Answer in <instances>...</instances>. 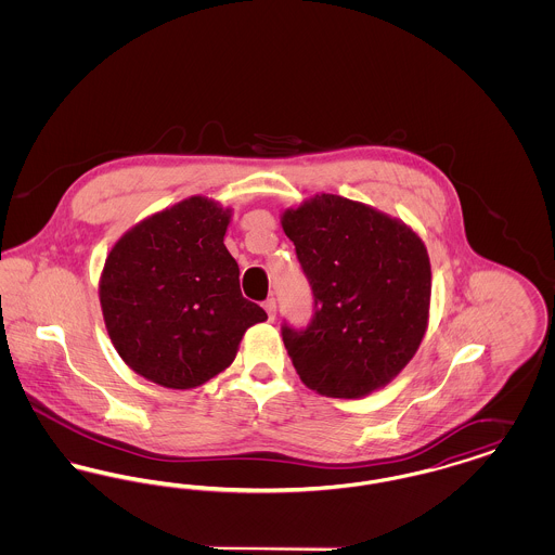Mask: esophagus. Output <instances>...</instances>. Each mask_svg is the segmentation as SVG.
<instances>
[{
  "label": "esophagus",
  "instance_id": "1",
  "mask_svg": "<svg viewBox=\"0 0 555 555\" xmlns=\"http://www.w3.org/2000/svg\"><path fill=\"white\" fill-rule=\"evenodd\" d=\"M264 310L266 314H268V318L272 320V318H274V314H276V299H274V297H268V299H266Z\"/></svg>",
  "mask_w": 555,
  "mask_h": 555
}]
</instances>
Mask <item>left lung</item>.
Masks as SVG:
<instances>
[{
    "label": "left lung",
    "instance_id": "8db88e82",
    "mask_svg": "<svg viewBox=\"0 0 555 555\" xmlns=\"http://www.w3.org/2000/svg\"><path fill=\"white\" fill-rule=\"evenodd\" d=\"M314 295L306 328L283 341L306 387L358 399L391 383L428 326L430 262L401 220L322 193L281 218Z\"/></svg>",
    "mask_w": 555,
    "mask_h": 555
}]
</instances>
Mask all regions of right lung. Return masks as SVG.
Masks as SVG:
<instances>
[{
  "label": "right lung",
  "mask_w": 555,
  "mask_h": 555,
  "mask_svg": "<svg viewBox=\"0 0 555 555\" xmlns=\"http://www.w3.org/2000/svg\"><path fill=\"white\" fill-rule=\"evenodd\" d=\"M231 210L195 195L116 241L100 279L107 335L143 378L193 389L231 366L266 312L245 299L224 245Z\"/></svg>",
  "instance_id": "obj_1"
}]
</instances>
